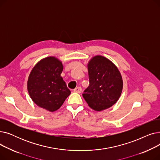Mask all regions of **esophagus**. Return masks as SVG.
Instances as JSON below:
<instances>
[{
  "mask_svg": "<svg viewBox=\"0 0 160 160\" xmlns=\"http://www.w3.org/2000/svg\"><path fill=\"white\" fill-rule=\"evenodd\" d=\"M74 92H75V93H80L82 92L81 87H77V88H75L74 89Z\"/></svg>",
  "mask_w": 160,
  "mask_h": 160,
  "instance_id": "1",
  "label": "esophagus"
}]
</instances>
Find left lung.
Instances as JSON below:
<instances>
[{"instance_id": "left-lung-1", "label": "left lung", "mask_w": 160, "mask_h": 160, "mask_svg": "<svg viewBox=\"0 0 160 160\" xmlns=\"http://www.w3.org/2000/svg\"><path fill=\"white\" fill-rule=\"evenodd\" d=\"M87 66L89 85L82 96L93 110H106L121 97L123 88L121 74L112 61L100 55L92 58Z\"/></svg>"}]
</instances>
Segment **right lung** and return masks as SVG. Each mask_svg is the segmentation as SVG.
<instances>
[{"instance_id":"add662e5","label":"right lung","mask_w":160,"mask_h":160,"mask_svg":"<svg viewBox=\"0 0 160 160\" xmlns=\"http://www.w3.org/2000/svg\"><path fill=\"white\" fill-rule=\"evenodd\" d=\"M62 62L49 56L39 61L32 69L27 81L31 99L37 106L53 112L60 108L71 94L61 77Z\"/></svg>"}]
</instances>
